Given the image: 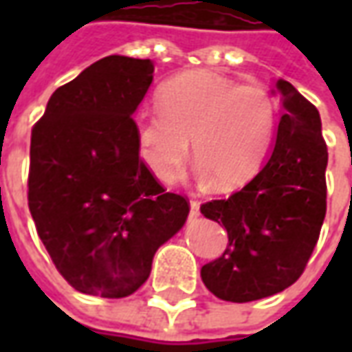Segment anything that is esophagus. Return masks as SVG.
Listing matches in <instances>:
<instances>
[{"instance_id": "34e87169", "label": "esophagus", "mask_w": 352, "mask_h": 352, "mask_svg": "<svg viewBox=\"0 0 352 352\" xmlns=\"http://www.w3.org/2000/svg\"><path fill=\"white\" fill-rule=\"evenodd\" d=\"M199 217V201L198 199H190V219H198Z\"/></svg>"}]
</instances>
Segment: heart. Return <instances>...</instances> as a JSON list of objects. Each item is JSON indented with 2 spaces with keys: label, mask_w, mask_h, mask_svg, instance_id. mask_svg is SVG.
I'll return each instance as SVG.
<instances>
[{
  "label": "heart",
  "mask_w": 352,
  "mask_h": 352,
  "mask_svg": "<svg viewBox=\"0 0 352 352\" xmlns=\"http://www.w3.org/2000/svg\"><path fill=\"white\" fill-rule=\"evenodd\" d=\"M158 109L133 120L139 153L156 179L173 181L190 156L213 188L232 192L258 175L275 139L277 107L262 85L186 72L156 94Z\"/></svg>",
  "instance_id": "b5f03b06"
}]
</instances>
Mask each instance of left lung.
I'll return each instance as SVG.
<instances>
[{
  "instance_id": "obj_1",
  "label": "left lung",
  "mask_w": 352,
  "mask_h": 352,
  "mask_svg": "<svg viewBox=\"0 0 352 352\" xmlns=\"http://www.w3.org/2000/svg\"><path fill=\"white\" fill-rule=\"evenodd\" d=\"M275 92L283 115L262 171L228 199L199 207L228 232L221 258L201 267L204 285L226 302H254L294 285L324 222L328 151L320 115L288 80H277Z\"/></svg>"
}]
</instances>
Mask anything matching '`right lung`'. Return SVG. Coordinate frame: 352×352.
<instances>
[{
	"mask_svg": "<svg viewBox=\"0 0 352 352\" xmlns=\"http://www.w3.org/2000/svg\"><path fill=\"white\" fill-rule=\"evenodd\" d=\"M153 73L151 60L101 58L50 96L32 130L30 213L56 270L82 294H133L190 211L139 158L131 116Z\"/></svg>",
	"mask_w": 352,
	"mask_h": 352,
	"instance_id": "obj_1",
	"label": "right lung"
}]
</instances>
